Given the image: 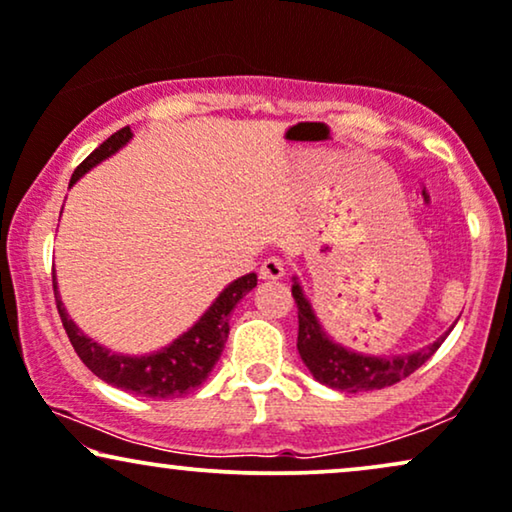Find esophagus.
<instances>
[{
    "instance_id": "esophagus-1",
    "label": "esophagus",
    "mask_w": 512,
    "mask_h": 512,
    "mask_svg": "<svg viewBox=\"0 0 512 512\" xmlns=\"http://www.w3.org/2000/svg\"><path fill=\"white\" fill-rule=\"evenodd\" d=\"M282 275H285V263H282V258L270 256L261 263V277H263V280H280Z\"/></svg>"
}]
</instances>
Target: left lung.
Instances as JSON below:
<instances>
[{
  "instance_id": "left-lung-1",
  "label": "left lung",
  "mask_w": 512,
  "mask_h": 512,
  "mask_svg": "<svg viewBox=\"0 0 512 512\" xmlns=\"http://www.w3.org/2000/svg\"><path fill=\"white\" fill-rule=\"evenodd\" d=\"M292 296L296 311H299V339H296V349L301 353V361L306 363V368L313 372V377L320 384L327 387L349 391H372V389H384L391 384L406 380L408 375H413L420 365H425L430 358L437 353V349L444 344V337H439L437 342L425 346V349L408 353V356H394V358H375V356H361V353L346 351L344 346L334 344L330 337L323 332L318 318H315L313 308L301 294V287H292Z\"/></svg>"
}]
</instances>
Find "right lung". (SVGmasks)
<instances>
[{
	"mask_svg": "<svg viewBox=\"0 0 512 512\" xmlns=\"http://www.w3.org/2000/svg\"><path fill=\"white\" fill-rule=\"evenodd\" d=\"M132 137L130 128H121L113 132L109 140L99 144L97 149L87 156L85 161L75 168L71 185L87 170L97 166L99 161L109 159L116 154ZM52 285L56 296V308H59L63 330L71 339L75 353L80 361L90 368L99 380L113 384V387L130 391V394L147 396V399H178L189 394L206 380L208 372L218 363L220 353L225 349L227 334H230V313L239 301L244 299L251 289L256 287V273H249L225 287L213 306L201 315L199 323L187 330L182 337L175 339L166 349L149 353V356H121L111 353L102 344L92 342L87 334H82L71 318L66 315L59 292H56V277L52 270Z\"/></svg>",
	"mask_w": 512,
	"mask_h": 512,
	"instance_id": "1",
	"label": "right lung"
}]
</instances>
